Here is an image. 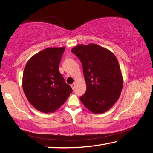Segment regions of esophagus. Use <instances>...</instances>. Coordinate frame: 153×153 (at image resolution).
<instances>
[{"mask_svg": "<svg viewBox=\"0 0 153 153\" xmlns=\"http://www.w3.org/2000/svg\"><path fill=\"white\" fill-rule=\"evenodd\" d=\"M76 83H72V84H71V88H72L73 89H75V88H76Z\"/></svg>", "mask_w": 153, "mask_h": 153, "instance_id": "esophagus-1", "label": "esophagus"}]
</instances>
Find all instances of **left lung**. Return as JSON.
<instances>
[{"label":"left lung","mask_w":153,"mask_h":153,"mask_svg":"<svg viewBox=\"0 0 153 153\" xmlns=\"http://www.w3.org/2000/svg\"><path fill=\"white\" fill-rule=\"evenodd\" d=\"M82 64L87 89L79 99L95 114L111 108L120 96L123 79L117 59L108 49L95 44L71 49Z\"/></svg>","instance_id":"1"}]
</instances>
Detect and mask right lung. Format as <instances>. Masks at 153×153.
<instances>
[{
	"mask_svg": "<svg viewBox=\"0 0 153 153\" xmlns=\"http://www.w3.org/2000/svg\"><path fill=\"white\" fill-rule=\"evenodd\" d=\"M65 47L47 48L32 56L24 70L22 88L32 105L42 113H53L72 92L59 71Z\"/></svg>",
	"mask_w": 153,
	"mask_h": 153,
	"instance_id": "right-lung-1",
	"label": "right lung"
}]
</instances>
